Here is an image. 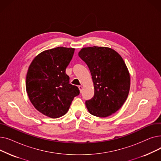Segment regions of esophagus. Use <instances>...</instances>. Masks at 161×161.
<instances>
[{"label":"esophagus","instance_id":"1","mask_svg":"<svg viewBox=\"0 0 161 161\" xmlns=\"http://www.w3.org/2000/svg\"><path fill=\"white\" fill-rule=\"evenodd\" d=\"M78 88H79V89H80V92H81V91H82V90H83V87H82L81 86H80L78 87Z\"/></svg>","mask_w":161,"mask_h":161}]
</instances>
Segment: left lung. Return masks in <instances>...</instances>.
<instances>
[{"label": "left lung", "instance_id": "obj_1", "mask_svg": "<svg viewBox=\"0 0 161 161\" xmlns=\"http://www.w3.org/2000/svg\"><path fill=\"white\" fill-rule=\"evenodd\" d=\"M79 57L86 63L93 81L95 94L86 100L89 112L106 117L121 108L129 95L130 74L123 58L107 47L82 48Z\"/></svg>", "mask_w": 161, "mask_h": 161}]
</instances>
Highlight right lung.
<instances>
[{"mask_svg":"<svg viewBox=\"0 0 161 161\" xmlns=\"http://www.w3.org/2000/svg\"><path fill=\"white\" fill-rule=\"evenodd\" d=\"M74 48L57 47L39 53L31 63L26 77V91L32 104L51 118L69 111L74 98L80 94L77 86L69 83L65 71Z\"/></svg>","mask_w":161,"mask_h":161,"instance_id":"obj_1","label":"right lung"}]
</instances>
